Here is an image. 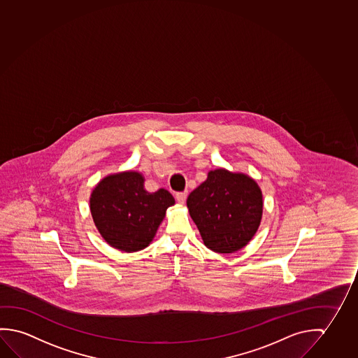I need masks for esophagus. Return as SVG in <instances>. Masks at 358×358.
I'll use <instances>...</instances> for the list:
<instances>
[{
  "label": "esophagus",
  "instance_id": "esophagus-1",
  "mask_svg": "<svg viewBox=\"0 0 358 358\" xmlns=\"http://www.w3.org/2000/svg\"><path fill=\"white\" fill-rule=\"evenodd\" d=\"M187 192H182V193H176V201L179 203V204H185V201H187Z\"/></svg>",
  "mask_w": 358,
  "mask_h": 358
}]
</instances>
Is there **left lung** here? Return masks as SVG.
<instances>
[{
    "instance_id": "left-lung-1",
    "label": "left lung",
    "mask_w": 358,
    "mask_h": 358,
    "mask_svg": "<svg viewBox=\"0 0 358 358\" xmlns=\"http://www.w3.org/2000/svg\"><path fill=\"white\" fill-rule=\"evenodd\" d=\"M187 205L205 246L231 254L254 238L262 222L264 200L255 179L217 168L190 193Z\"/></svg>"
}]
</instances>
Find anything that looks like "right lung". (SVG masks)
<instances>
[{"mask_svg":"<svg viewBox=\"0 0 358 358\" xmlns=\"http://www.w3.org/2000/svg\"><path fill=\"white\" fill-rule=\"evenodd\" d=\"M176 200L168 190L149 193L136 171L104 176L92 190L90 209L107 244L124 252L145 249L153 241L165 213Z\"/></svg>","mask_w":358,"mask_h":358,"instance_id":"1","label":"right lung"}]
</instances>
